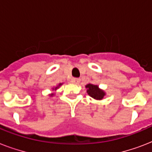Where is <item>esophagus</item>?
Listing matches in <instances>:
<instances>
[{
  "mask_svg": "<svg viewBox=\"0 0 152 152\" xmlns=\"http://www.w3.org/2000/svg\"><path fill=\"white\" fill-rule=\"evenodd\" d=\"M72 83L77 84V83H80V80L79 79H72Z\"/></svg>",
  "mask_w": 152,
  "mask_h": 152,
  "instance_id": "1",
  "label": "esophagus"
}]
</instances>
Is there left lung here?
<instances>
[{"instance_id":"obj_1","label":"left lung","mask_w":152,"mask_h":152,"mask_svg":"<svg viewBox=\"0 0 152 152\" xmlns=\"http://www.w3.org/2000/svg\"><path fill=\"white\" fill-rule=\"evenodd\" d=\"M86 88L88 89L87 92L91 97L97 100L102 99L106 95V93L104 92V91L101 90L98 85H94L91 83H88L86 85Z\"/></svg>"}]
</instances>
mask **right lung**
Masks as SVG:
<instances>
[{"mask_svg":"<svg viewBox=\"0 0 152 152\" xmlns=\"http://www.w3.org/2000/svg\"><path fill=\"white\" fill-rule=\"evenodd\" d=\"M61 84H62V83H59V84H58V86H57V87H55L54 88H53V90L56 91V90H57V88H59L60 86L61 85ZM53 94H51V95H50V96H53Z\"/></svg>","mask_w":152,"mask_h":152,"instance_id":"add662e5","label":"right lung"}]
</instances>
